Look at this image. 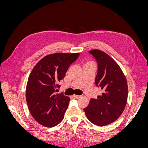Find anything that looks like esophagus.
<instances>
[{
	"instance_id": "esophagus-1",
	"label": "esophagus",
	"mask_w": 148,
	"mask_h": 148,
	"mask_svg": "<svg viewBox=\"0 0 148 148\" xmlns=\"http://www.w3.org/2000/svg\"><path fill=\"white\" fill-rule=\"evenodd\" d=\"M73 97L75 98V99H78V98H79L80 97V96H78V95H74L73 96Z\"/></svg>"
}]
</instances>
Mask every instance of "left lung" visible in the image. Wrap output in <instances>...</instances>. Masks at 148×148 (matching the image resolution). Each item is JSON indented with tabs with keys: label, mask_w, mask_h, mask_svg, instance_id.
Segmentation results:
<instances>
[{
	"label": "left lung",
	"mask_w": 148,
	"mask_h": 148,
	"mask_svg": "<svg viewBox=\"0 0 148 148\" xmlns=\"http://www.w3.org/2000/svg\"><path fill=\"white\" fill-rule=\"evenodd\" d=\"M89 53L97 61L95 84L101 88L102 93L97 99H91L84 111L91 123L105 126L122 114L127 102V82L120 67L108 54L97 49Z\"/></svg>",
	"instance_id": "8db88e82"
}]
</instances>
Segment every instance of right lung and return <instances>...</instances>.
Wrapping results in <instances>:
<instances>
[{
  "mask_svg": "<svg viewBox=\"0 0 148 148\" xmlns=\"http://www.w3.org/2000/svg\"><path fill=\"white\" fill-rule=\"evenodd\" d=\"M79 56V53H52L40 60L31 71L26 85V102L33 117L44 127H54L64 117L70 99L56 91Z\"/></svg>",
  "mask_w": 148,
  "mask_h": 148,
  "instance_id": "obj_1",
  "label": "right lung"
}]
</instances>
